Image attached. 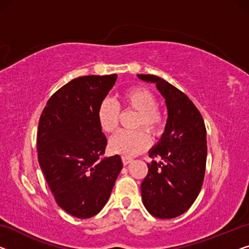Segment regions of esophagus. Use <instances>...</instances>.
Wrapping results in <instances>:
<instances>
[{
	"label": "esophagus",
	"mask_w": 249,
	"mask_h": 249,
	"mask_svg": "<svg viewBox=\"0 0 249 249\" xmlns=\"http://www.w3.org/2000/svg\"><path fill=\"white\" fill-rule=\"evenodd\" d=\"M122 161H123V164H124V165H127V164H129V163H131V162H133V160H132L131 158H125V157L122 158Z\"/></svg>",
	"instance_id": "34e87169"
}]
</instances>
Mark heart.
<instances>
[{
  "mask_svg": "<svg viewBox=\"0 0 249 249\" xmlns=\"http://www.w3.org/2000/svg\"><path fill=\"white\" fill-rule=\"evenodd\" d=\"M124 108L137 112L135 128H143L151 136L160 135L164 127V117L157 107V97L145 87H133L123 92L121 97ZM98 123L105 133H113L118 126L120 108L112 99H104L98 107ZM148 137L143 131H122L109 141V148L114 153L132 158L148 147Z\"/></svg>",
  "mask_w": 249,
  "mask_h": 249,
  "instance_id": "obj_1",
  "label": "heart"
}]
</instances>
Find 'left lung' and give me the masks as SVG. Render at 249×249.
<instances>
[{"label": "left lung", "instance_id": "left-lung-1", "mask_svg": "<svg viewBox=\"0 0 249 249\" xmlns=\"http://www.w3.org/2000/svg\"><path fill=\"white\" fill-rule=\"evenodd\" d=\"M137 77L157 85L168 108L164 133L148 152L153 161L147 163L141 184L142 200L152 216L171 219L185 213L201 190L207 160L205 122L188 96L168 81L154 75Z\"/></svg>", "mask_w": 249, "mask_h": 249}]
</instances>
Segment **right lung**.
Here are the masks:
<instances>
[{"mask_svg":"<svg viewBox=\"0 0 249 249\" xmlns=\"http://www.w3.org/2000/svg\"><path fill=\"white\" fill-rule=\"evenodd\" d=\"M117 75L72 79L51 96L40 116L36 151L58 206L73 217H94L108 201L123 163L102 158L107 145L98 107Z\"/></svg>","mask_w":249,"mask_h":249,"instance_id":"1","label":"right lung"}]
</instances>
